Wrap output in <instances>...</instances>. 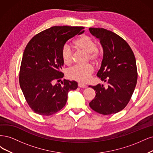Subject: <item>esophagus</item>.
I'll return each instance as SVG.
<instances>
[{
    "label": "esophagus",
    "mask_w": 153,
    "mask_h": 153,
    "mask_svg": "<svg viewBox=\"0 0 153 153\" xmlns=\"http://www.w3.org/2000/svg\"><path fill=\"white\" fill-rule=\"evenodd\" d=\"M78 86L79 88H86V85L82 83H78Z\"/></svg>",
    "instance_id": "esophagus-1"
}]
</instances>
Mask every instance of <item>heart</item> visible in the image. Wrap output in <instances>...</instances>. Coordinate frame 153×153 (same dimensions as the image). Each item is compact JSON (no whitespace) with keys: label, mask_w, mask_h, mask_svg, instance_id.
<instances>
[{"label":"heart","mask_w":153,"mask_h":153,"mask_svg":"<svg viewBox=\"0 0 153 153\" xmlns=\"http://www.w3.org/2000/svg\"><path fill=\"white\" fill-rule=\"evenodd\" d=\"M77 48L88 54V58L93 62L99 60V52L96 49V44L93 39L86 35H81L74 41ZM62 57L65 64H70L72 61V50L68 44H64L62 49ZM94 71L91 65H76L70 68L67 72V76L72 80L81 82H86Z\"/></svg>","instance_id":"heart-1"}]
</instances>
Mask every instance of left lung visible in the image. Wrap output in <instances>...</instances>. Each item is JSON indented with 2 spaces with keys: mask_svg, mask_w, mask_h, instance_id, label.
<instances>
[{
  "mask_svg": "<svg viewBox=\"0 0 153 153\" xmlns=\"http://www.w3.org/2000/svg\"><path fill=\"white\" fill-rule=\"evenodd\" d=\"M92 35L99 39L103 59L97 76L107 86L98 84L89 87L96 96L89 103L97 112L103 115L121 111L129 102L137 81L136 60L128 43L115 33L102 28H90Z\"/></svg>",
  "mask_w": 153,
  "mask_h": 153,
  "instance_id": "1",
  "label": "left lung"
}]
</instances>
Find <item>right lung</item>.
I'll return each instance as SVG.
<instances>
[{
    "label": "right lung",
    "instance_id": "obj_1",
    "mask_svg": "<svg viewBox=\"0 0 153 153\" xmlns=\"http://www.w3.org/2000/svg\"><path fill=\"white\" fill-rule=\"evenodd\" d=\"M82 27L55 26L34 36L27 45L22 57L19 81L28 105L33 112L50 116L61 110L68 93L77 88L75 81L64 79L62 49L68 39L85 30Z\"/></svg>",
    "mask_w": 153,
    "mask_h": 153
}]
</instances>
